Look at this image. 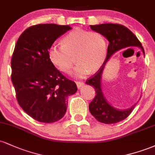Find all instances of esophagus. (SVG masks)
I'll return each instance as SVG.
<instances>
[{
	"instance_id": "34e87169",
	"label": "esophagus",
	"mask_w": 155,
	"mask_h": 155,
	"mask_svg": "<svg viewBox=\"0 0 155 155\" xmlns=\"http://www.w3.org/2000/svg\"><path fill=\"white\" fill-rule=\"evenodd\" d=\"M76 84L78 88H81V87H83L84 85V83L83 81H76Z\"/></svg>"
}]
</instances>
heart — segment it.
Instances as JSON below:
<instances>
[{"label": "heart", "instance_id": "heart-1", "mask_svg": "<svg viewBox=\"0 0 155 155\" xmlns=\"http://www.w3.org/2000/svg\"><path fill=\"white\" fill-rule=\"evenodd\" d=\"M61 44L49 49V60L60 71L68 73L74 64V57L77 65L73 74L76 78L97 71L106 60L107 44L98 32L73 30L63 37Z\"/></svg>", "mask_w": 155, "mask_h": 155}]
</instances>
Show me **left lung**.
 Listing matches in <instances>:
<instances>
[{"instance_id": "obj_1", "label": "left lung", "mask_w": 155, "mask_h": 155, "mask_svg": "<svg viewBox=\"0 0 155 155\" xmlns=\"http://www.w3.org/2000/svg\"><path fill=\"white\" fill-rule=\"evenodd\" d=\"M92 31L98 32L107 38L109 42L107 49V55L104 65L95 75L87 80L86 84L93 87L96 95L89 105L90 113L98 122L104 124H114L124 120L130 114L133 108L136 106L124 110H119L111 106L105 98L101 87V76L105 67V64L111 56L117 51L127 47H137L140 48L143 54L144 50L137 37L125 26L119 24H106L90 25Z\"/></svg>"}]
</instances>
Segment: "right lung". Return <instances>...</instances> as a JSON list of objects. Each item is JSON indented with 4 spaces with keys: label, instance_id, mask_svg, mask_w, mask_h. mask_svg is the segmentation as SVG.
Segmentation results:
<instances>
[{
    "label": "right lung",
    "instance_id": "add662e5",
    "mask_svg": "<svg viewBox=\"0 0 155 155\" xmlns=\"http://www.w3.org/2000/svg\"><path fill=\"white\" fill-rule=\"evenodd\" d=\"M68 25L40 24L29 27L19 37L12 54V81L18 104L34 120L52 123L67 110V97L77 91L76 83L60 73L49 58L57 38Z\"/></svg>",
    "mask_w": 155,
    "mask_h": 155
}]
</instances>
